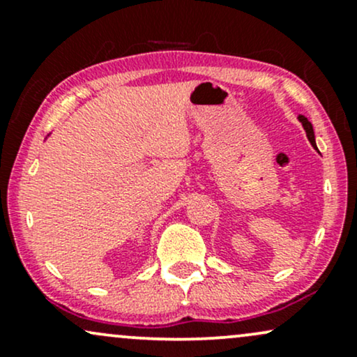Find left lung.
<instances>
[{"label": "left lung", "mask_w": 357, "mask_h": 357, "mask_svg": "<svg viewBox=\"0 0 357 357\" xmlns=\"http://www.w3.org/2000/svg\"><path fill=\"white\" fill-rule=\"evenodd\" d=\"M299 120L303 121V127H304V130H305V133H307V138H309V142H311V145L314 146V149L317 150V145H316V138H314V130H312V125H311V121H309L307 119H305L304 115H299Z\"/></svg>", "instance_id": "1"}]
</instances>
